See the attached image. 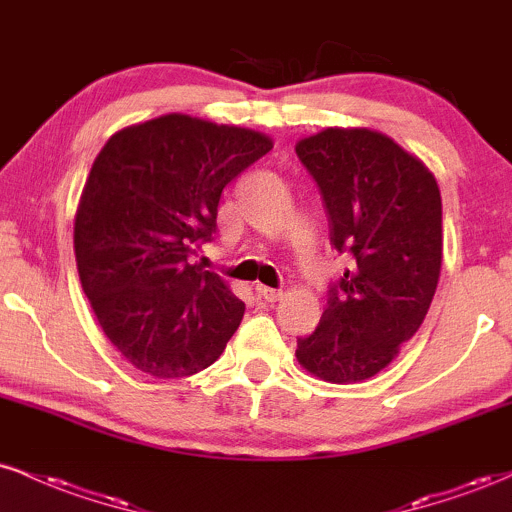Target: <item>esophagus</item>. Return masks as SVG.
Here are the masks:
<instances>
[{
	"mask_svg": "<svg viewBox=\"0 0 512 512\" xmlns=\"http://www.w3.org/2000/svg\"><path fill=\"white\" fill-rule=\"evenodd\" d=\"M255 291H257V296H260L262 301H267V303H276L281 296H284V293H281L279 289H269V286H262V284H257Z\"/></svg>",
	"mask_w": 512,
	"mask_h": 512,
	"instance_id": "1",
	"label": "esophagus"
}]
</instances>
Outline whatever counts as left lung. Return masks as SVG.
<instances>
[{"mask_svg":"<svg viewBox=\"0 0 512 512\" xmlns=\"http://www.w3.org/2000/svg\"><path fill=\"white\" fill-rule=\"evenodd\" d=\"M296 154L325 199L332 245L354 257L296 358L325 383H363L390 366L431 308L443 262L438 182L368 127H325Z\"/></svg>","mask_w":512,"mask_h":512,"instance_id":"1","label":"left lung"}]
</instances>
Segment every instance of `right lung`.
<instances>
[{"label":"right lung","instance_id":"right-lung-1","mask_svg":"<svg viewBox=\"0 0 512 512\" xmlns=\"http://www.w3.org/2000/svg\"><path fill=\"white\" fill-rule=\"evenodd\" d=\"M272 146L168 113L115 132L93 161L74 219L81 289L110 344L151 378L199 373L238 330L245 303L192 255L216 231L223 187Z\"/></svg>","mask_w":512,"mask_h":512}]
</instances>
